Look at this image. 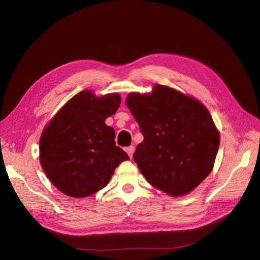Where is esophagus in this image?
Segmentation results:
<instances>
[{"mask_svg": "<svg viewBox=\"0 0 260 260\" xmlns=\"http://www.w3.org/2000/svg\"><path fill=\"white\" fill-rule=\"evenodd\" d=\"M125 152H127V154L129 155L130 158H132L133 152H135V147H133V146H128L127 148H125Z\"/></svg>", "mask_w": 260, "mask_h": 260, "instance_id": "1", "label": "esophagus"}]
</instances>
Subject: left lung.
Here are the masks:
<instances>
[{
	"label": "left lung",
	"instance_id": "8db88e82",
	"mask_svg": "<svg viewBox=\"0 0 260 260\" xmlns=\"http://www.w3.org/2000/svg\"><path fill=\"white\" fill-rule=\"evenodd\" d=\"M125 104L144 140L133 159L149 184L170 196L191 193L214 168L220 133L201 101L155 83L131 92Z\"/></svg>",
	"mask_w": 260,
	"mask_h": 260
}]
</instances>
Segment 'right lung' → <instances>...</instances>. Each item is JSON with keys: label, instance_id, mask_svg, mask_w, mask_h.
Here are the masks:
<instances>
[{"label": "right lung", "instance_id": "right-lung-1", "mask_svg": "<svg viewBox=\"0 0 260 260\" xmlns=\"http://www.w3.org/2000/svg\"><path fill=\"white\" fill-rule=\"evenodd\" d=\"M121 103L118 93L96 96L84 90L60 107L46 123L39 158L54 186L70 198L83 199L104 188L115 169L129 156L115 143L105 123Z\"/></svg>", "mask_w": 260, "mask_h": 260}]
</instances>
